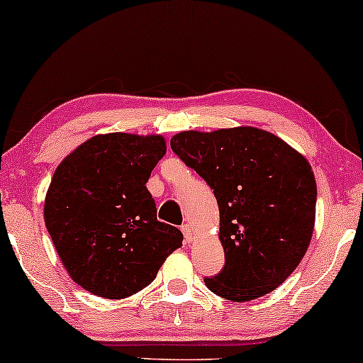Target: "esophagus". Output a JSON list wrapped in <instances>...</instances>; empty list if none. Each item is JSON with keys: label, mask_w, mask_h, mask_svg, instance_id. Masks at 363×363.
I'll list each match as a JSON object with an SVG mask.
<instances>
[{"label": "esophagus", "mask_w": 363, "mask_h": 363, "mask_svg": "<svg viewBox=\"0 0 363 363\" xmlns=\"http://www.w3.org/2000/svg\"><path fill=\"white\" fill-rule=\"evenodd\" d=\"M181 231H182V234H184V239H186V242H192V240H194V231H192V228L189 226V224H182Z\"/></svg>", "instance_id": "esophagus-1"}]
</instances>
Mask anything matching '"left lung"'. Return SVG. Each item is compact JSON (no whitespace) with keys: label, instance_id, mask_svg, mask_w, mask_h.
I'll return each mask as SVG.
<instances>
[{"label":"left lung","instance_id":"8db88e82","mask_svg":"<svg viewBox=\"0 0 363 363\" xmlns=\"http://www.w3.org/2000/svg\"><path fill=\"white\" fill-rule=\"evenodd\" d=\"M171 148L213 189L224 268L205 284L233 302L283 284L306 255L315 228L316 182L302 153L272 132L239 125L184 130Z\"/></svg>","mask_w":363,"mask_h":363}]
</instances>
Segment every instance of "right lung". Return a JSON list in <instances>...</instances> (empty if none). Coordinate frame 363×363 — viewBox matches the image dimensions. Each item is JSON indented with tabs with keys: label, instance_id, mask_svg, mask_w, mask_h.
Returning a JSON list of instances; mask_svg holds the SVG:
<instances>
[{
	"label": "right lung",
	"instance_id": "right-lung-1",
	"mask_svg": "<svg viewBox=\"0 0 363 363\" xmlns=\"http://www.w3.org/2000/svg\"><path fill=\"white\" fill-rule=\"evenodd\" d=\"M166 153L163 135L99 134L57 164L45 224L57 257L91 294L124 298L155 279L182 233L157 220L145 184Z\"/></svg>",
	"mask_w": 363,
	"mask_h": 363
}]
</instances>
